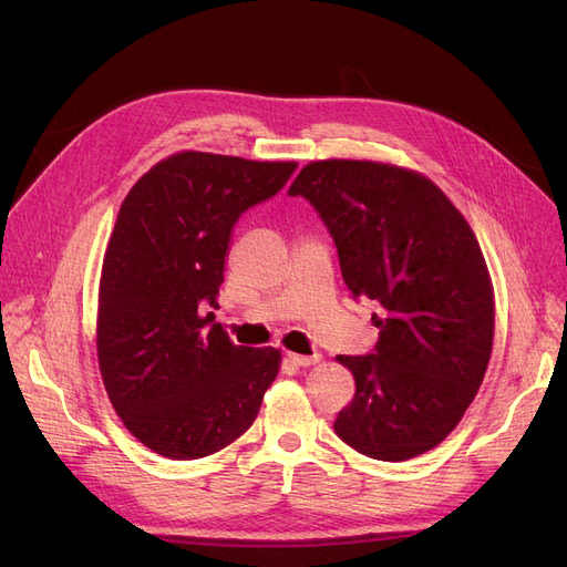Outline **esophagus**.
<instances>
[{"label":"esophagus","instance_id":"34e87169","mask_svg":"<svg viewBox=\"0 0 567 567\" xmlns=\"http://www.w3.org/2000/svg\"><path fill=\"white\" fill-rule=\"evenodd\" d=\"M286 359L293 367H312V364H317L319 362V354H298V352H288L286 354Z\"/></svg>","mask_w":567,"mask_h":567}]
</instances>
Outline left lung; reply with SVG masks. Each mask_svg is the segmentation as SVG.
Returning <instances> with one entry per match:
<instances>
[{
    "instance_id": "left-lung-1",
    "label": "left lung",
    "mask_w": 567,
    "mask_h": 567,
    "mask_svg": "<svg viewBox=\"0 0 567 567\" xmlns=\"http://www.w3.org/2000/svg\"><path fill=\"white\" fill-rule=\"evenodd\" d=\"M288 196L319 213L352 298L379 307L373 352L338 357L357 390L336 435L379 461L437 447L492 354L494 293L468 221L427 177L371 161L305 165Z\"/></svg>"
}]
</instances>
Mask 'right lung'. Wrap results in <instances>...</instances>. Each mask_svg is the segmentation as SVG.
I'll return each instance as SVG.
<instances>
[{"instance_id":"1","label":"right lung","mask_w":567,"mask_h":567,"mask_svg":"<svg viewBox=\"0 0 567 567\" xmlns=\"http://www.w3.org/2000/svg\"><path fill=\"white\" fill-rule=\"evenodd\" d=\"M298 163L175 153L120 205L99 286L96 352L127 431L161 456L225 450L252 425L281 352L234 346L205 312L225 281L231 229Z\"/></svg>"}]
</instances>
